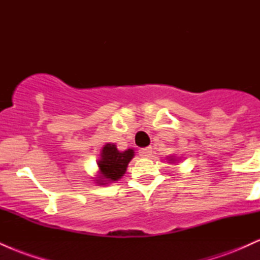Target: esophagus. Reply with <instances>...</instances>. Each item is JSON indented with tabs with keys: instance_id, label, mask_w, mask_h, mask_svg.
<instances>
[{
	"instance_id": "34e87169",
	"label": "esophagus",
	"mask_w": 260,
	"mask_h": 260,
	"mask_svg": "<svg viewBox=\"0 0 260 260\" xmlns=\"http://www.w3.org/2000/svg\"><path fill=\"white\" fill-rule=\"evenodd\" d=\"M151 153H153V149H151L150 147L139 149V155L142 157H150Z\"/></svg>"
}]
</instances>
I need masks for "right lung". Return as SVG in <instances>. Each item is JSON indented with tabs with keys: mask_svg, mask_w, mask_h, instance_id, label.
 Here are the masks:
<instances>
[{
	"mask_svg": "<svg viewBox=\"0 0 260 260\" xmlns=\"http://www.w3.org/2000/svg\"><path fill=\"white\" fill-rule=\"evenodd\" d=\"M134 156V151L132 149H128L126 151H118L115 144H106L103 148L100 154V159L98 161V166L100 169V178L98 182L100 184H106L104 182L117 181L126 172L128 164Z\"/></svg>",
	"mask_w": 260,
	"mask_h": 260,
	"instance_id": "add662e5",
	"label": "right lung"
}]
</instances>
